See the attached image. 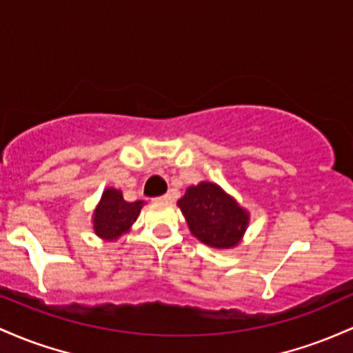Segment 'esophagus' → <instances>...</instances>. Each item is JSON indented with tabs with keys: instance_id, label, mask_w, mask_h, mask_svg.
I'll use <instances>...</instances> for the list:
<instances>
[{
	"instance_id": "34e87169",
	"label": "esophagus",
	"mask_w": 353,
	"mask_h": 353,
	"mask_svg": "<svg viewBox=\"0 0 353 353\" xmlns=\"http://www.w3.org/2000/svg\"><path fill=\"white\" fill-rule=\"evenodd\" d=\"M155 200L157 201H163V203H168V201H172V195H170V193H165V195L157 196Z\"/></svg>"
}]
</instances>
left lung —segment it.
Instances as JSON below:
<instances>
[{"label": "left lung", "instance_id": "left-lung-1", "mask_svg": "<svg viewBox=\"0 0 353 353\" xmlns=\"http://www.w3.org/2000/svg\"><path fill=\"white\" fill-rule=\"evenodd\" d=\"M178 207L187 219L190 232L210 247H235L248 225V213L219 185L208 181L190 187L178 200Z\"/></svg>", "mask_w": 353, "mask_h": 353}]
</instances>
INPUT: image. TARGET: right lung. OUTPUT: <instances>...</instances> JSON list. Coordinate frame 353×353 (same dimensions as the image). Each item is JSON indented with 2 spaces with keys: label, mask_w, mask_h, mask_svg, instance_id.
Wrapping results in <instances>:
<instances>
[{
  "label": "right lung",
  "mask_w": 353,
  "mask_h": 353,
  "mask_svg": "<svg viewBox=\"0 0 353 353\" xmlns=\"http://www.w3.org/2000/svg\"><path fill=\"white\" fill-rule=\"evenodd\" d=\"M141 207H143L141 200L128 203L123 200L121 192L106 188L94 212V233L106 240L118 239L134 223Z\"/></svg>",
  "instance_id": "1"
}]
</instances>
